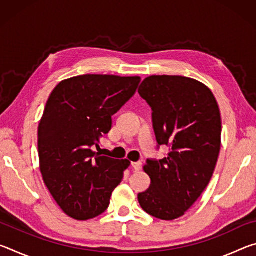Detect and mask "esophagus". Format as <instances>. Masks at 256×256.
Wrapping results in <instances>:
<instances>
[{"label":"esophagus","mask_w":256,"mask_h":256,"mask_svg":"<svg viewBox=\"0 0 256 256\" xmlns=\"http://www.w3.org/2000/svg\"><path fill=\"white\" fill-rule=\"evenodd\" d=\"M132 167H133V170H136V172L141 170V168H142V162H132Z\"/></svg>","instance_id":"34e87169"}]
</instances>
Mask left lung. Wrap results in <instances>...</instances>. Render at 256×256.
<instances>
[{
  "label": "left lung",
  "instance_id": "left-lung-1",
  "mask_svg": "<svg viewBox=\"0 0 256 256\" xmlns=\"http://www.w3.org/2000/svg\"><path fill=\"white\" fill-rule=\"evenodd\" d=\"M152 110L159 146H170L144 170L151 184L138 196L146 214L162 220L184 216L209 184L222 146V115L208 86L192 78L150 76L138 88Z\"/></svg>",
  "mask_w": 256,
  "mask_h": 256
}]
</instances>
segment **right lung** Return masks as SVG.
<instances>
[{
  "label": "right lung",
  "mask_w": 256,
  "mask_h": 256,
  "mask_svg": "<svg viewBox=\"0 0 256 256\" xmlns=\"http://www.w3.org/2000/svg\"><path fill=\"white\" fill-rule=\"evenodd\" d=\"M140 76L84 74L60 81L38 125L42 180L64 214L76 220L102 214L130 162L92 149L110 131L114 115L134 94Z\"/></svg>",
  "instance_id": "1"
}]
</instances>
